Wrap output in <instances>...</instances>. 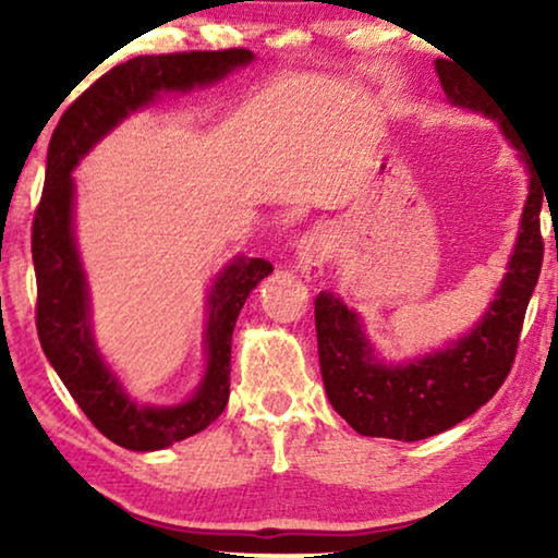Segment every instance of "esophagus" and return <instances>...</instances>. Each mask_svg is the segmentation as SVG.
Listing matches in <instances>:
<instances>
[{
  "instance_id": "34e87169",
  "label": "esophagus",
  "mask_w": 558,
  "mask_h": 558,
  "mask_svg": "<svg viewBox=\"0 0 558 558\" xmlns=\"http://www.w3.org/2000/svg\"><path fill=\"white\" fill-rule=\"evenodd\" d=\"M332 254V241L323 228H312L304 233L296 246V266L294 269L302 274L307 281H317L325 274V264Z\"/></svg>"
}]
</instances>
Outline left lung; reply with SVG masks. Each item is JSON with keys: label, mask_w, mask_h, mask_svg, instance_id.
I'll list each match as a JSON object with an SVG mask.
<instances>
[{"label": "left lung", "mask_w": 558, "mask_h": 558, "mask_svg": "<svg viewBox=\"0 0 558 558\" xmlns=\"http://www.w3.org/2000/svg\"><path fill=\"white\" fill-rule=\"evenodd\" d=\"M434 71L449 104L483 113L498 121L506 140L518 149V159L529 170V195L521 213L515 246L508 271L485 315L462 338L447 342L434 353L386 363L365 335V325L338 294L319 292L315 300V327L319 371L332 409L363 437L418 441L452 429L493 399L510 373L518 338L536 289L544 239H541V203L544 190L533 174L498 104L483 94L468 75L437 60Z\"/></svg>", "instance_id": "left-lung-1"}]
</instances>
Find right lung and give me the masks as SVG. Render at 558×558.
<instances>
[{"mask_svg": "<svg viewBox=\"0 0 558 558\" xmlns=\"http://www.w3.org/2000/svg\"><path fill=\"white\" fill-rule=\"evenodd\" d=\"M251 50L136 56L111 68L60 117L33 223L37 335L52 368L83 414L113 445L155 452L203 432L223 414L231 393V340L246 296L274 271L264 258L233 256L213 279L205 319V373L193 396L172 407L136 401L104 361L90 327V289L75 241V180L83 157L134 111L162 94L213 86L246 68Z\"/></svg>", "mask_w": 558, "mask_h": 558, "instance_id": "1", "label": "right lung"}]
</instances>
